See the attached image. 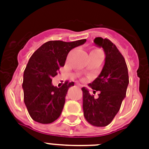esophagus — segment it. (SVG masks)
I'll list each match as a JSON object with an SVG mask.
<instances>
[{"mask_svg": "<svg viewBox=\"0 0 149 149\" xmlns=\"http://www.w3.org/2000/svg\"><path fill=\"white\" fill-rule=\"evenodd\" d=\"M77 86H78V87H81V85H80V84H77Z\"/></svg>", "mask_w": 149, "mask_h": 149, "instance_id": "obj_1", "label": "esophagus"}]
</instances>
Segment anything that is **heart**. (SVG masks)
<instances>
[{
    "mask_svg": "<svg viewBox=\"0 0 149 149\" xmlns=\"http://www.w3.org/2000/svg\"><path fill=\"white\" fill-rule=\"evenodd\" d=\"M93 52H99V50H93Z\"/></svg>",
    "mask_w": 149,
    "mask_h": 149,
    "instance_id": "heart-1",
    "label": "heart"
}]
</instances>
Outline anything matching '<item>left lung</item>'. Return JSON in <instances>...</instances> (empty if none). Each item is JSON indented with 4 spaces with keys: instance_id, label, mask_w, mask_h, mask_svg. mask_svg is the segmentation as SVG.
Returning a JSON list of instances; mask_svg holds the SVG:
<instances>
[{
    "instance_id": "1",
    "label": "left lung",
    "mask_w": 149,
    "mask_h": 149,
    "mask_svg": "<svg viewBox=\"0 0 149 149\" xmlns=\"http://www.w3.org/2000/svg\"><path fill=\"white\" fill-rule=\"evenodd\" d=\"M97 46L104 49L106 57L101 72L89 86L93 93L99 91L98 97L83 91V108L86 120L96 127H105L113 120L126 96L129 84L125 59L116 45L107 38L97 37L94 39Z\"/></svg>"
}]
</instances>
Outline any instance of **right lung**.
I'll list each match as a JSON object with an SVG mask.
<instances>
[{"label":"right lung","instance_id":"right-lung-1","mask_svg":"<svg viewBox=\"0 0 149 149\" xmlns=\"http://www.w3.org/2000/svg\"><path fill=\"white\" fill-rule=\"evenodd\" d=\"M86 41H49L29 58L24 72L22 88L25 106L35 121L50 124L60 116L68 90L74 86V83L66 81L61 87H57L52 84V78L58 74L60 67L64 66L70 50Z\"/></svg>","mask_w":149,"mask_h":149}]
</instances>
